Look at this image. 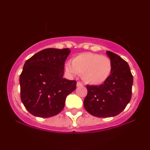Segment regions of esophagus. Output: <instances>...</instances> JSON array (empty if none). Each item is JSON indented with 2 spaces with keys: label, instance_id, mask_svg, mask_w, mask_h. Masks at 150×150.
Segmentation results:
<instances>
[{
  "label": "esophagus",
  "instance_id": "obj_1",
  "mask_svg": "<svg viewBox=\"0 0 150 150\" xmlns=\"http://www.w3.org/2000/svg\"><path fill=\"white\" fill-rule=\"evenodd\" d=\"M80 86H82V84L80 82H77V87H80Z\"/></svg>",
  "mask_w": 150,
  "mask_h": 150
}]
</instances>
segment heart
<instances>
[{
  "label": "heart",
  "mask_w": 150,
  "mask_h": 150,
  "mask_svg": "<svg viewBox=\"0 0 150 150\" xmlns=\"http://www.w3.org/2000/svg\"><path fill=\"white\" fill-rule=\"evenodd\" d=\"M70 75H81L82 80L91 85H99L107 80L112 72V63L106 56L98 53H83L73 58L71 64L65 66Z\"/></svg>",
  "instance_id": "heart-1"
}]
</instances>
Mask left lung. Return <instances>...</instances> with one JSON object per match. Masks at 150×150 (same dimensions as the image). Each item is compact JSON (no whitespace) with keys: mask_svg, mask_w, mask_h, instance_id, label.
Wrapping results in <instances>:
<instances>
[{"mask_svg":"<svg viewBox=\"0 0 150 150\" xmlns=\"http://www.w3.org/2000/svg\"><path fill=\"white\" fill-rule=\"evenodd\" d=\"M112 63V72L100 85H87L84 106L94 116L107 118L117 116L130 102L133 77L130 67L116 53L106 51Z\"/></svg>","mask_w":150,"mask_h":150,"instance_id":"obj_1","label":"left lung"}]
</instances>
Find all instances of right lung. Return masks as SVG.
<instances>
[{
  "instance_id": "1",
  "label": "right lung",
  "mask_w": 150,
  "mask_h": 150,
  "mask_svg": "<svg viewBox=\"0 0 150 150\" xmlns=\"http://www.w3.org/2000/svg\"><path fill=\"white\" fill-rule=\"evenodd\" d=\"M69 49H46L25 62L20 77V98L31 114L41 118L56 116L65 98L76 88L75 80L63 78Z\"/></svg>"
}]
</instances>
